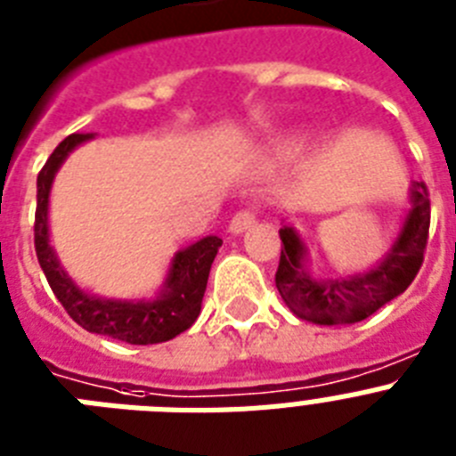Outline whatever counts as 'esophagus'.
Segmentation results:
<instances>
[{"instance_id": "esophagus-1", "label": "esophagus", "mask_w": 456, "mask_h": 456, "mask_svg": "<svg viewBox=\"0 0 456 456\" xmlns=\"http://www.w3.org/2000/svg\"><path fill=\"white\" fill-rule=\"evenodd\" d=\"M255 222H257V210L243 208V210H239L234 217H232V222H229V232H232V234H240V232L250 229Z\"/></svg>"}]
</instances>
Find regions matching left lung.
<instances>
[{"instance_id": "left-lung-1", "label": "left lung", "mask_w": 456, "mask_h": 456, "mask_svg": "<svg viewBox=\"0 0 456 456\" xmlns=\"http://www.w3.org/2000/svg\"><path fill=\"white\" fill-rule=\"evenodd\" d=\"M412 208L405 217L399 239L380 266L364 275L315 281L304 269L305 248L292 227L281 229V262L275 271V287L292 313L315 324L362 322L382 305L399 297L415 281L424 262L429 239L431 201L424 183H415Z\"/></svg>"}]
</instances>
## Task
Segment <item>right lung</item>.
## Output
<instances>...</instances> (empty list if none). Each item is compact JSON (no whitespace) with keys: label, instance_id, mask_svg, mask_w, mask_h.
<instances>
[{"label":"right lung","instance_id":"add662e5","mask_svg":"<svg viewBox=\"0 0 456 456\" xmlns=\"http://www.w3.org/2000/svg\"><path fill=\"white\" fill-rule=\"evenodd\" d=\"M92 139L90 134H69L57 145L44 169L37 178V216H34V250L39 257L45 281L51 285L57 301L76 324L92 331V334L109 336V338L125 340L132 346H151L175 338L185 329L194 324L201 313L206 282H208L210 264L216 259L222 239L206 236L190 248L181 250L171 262L169 275L164 282L162 294L155 301H106L90 297L71 282L64 269L57 262L55 252L48 243V194H51L53 178L64 157L76 145Z\"/></svg>","mask_w":456,"mask_h":456}]
</instances>
